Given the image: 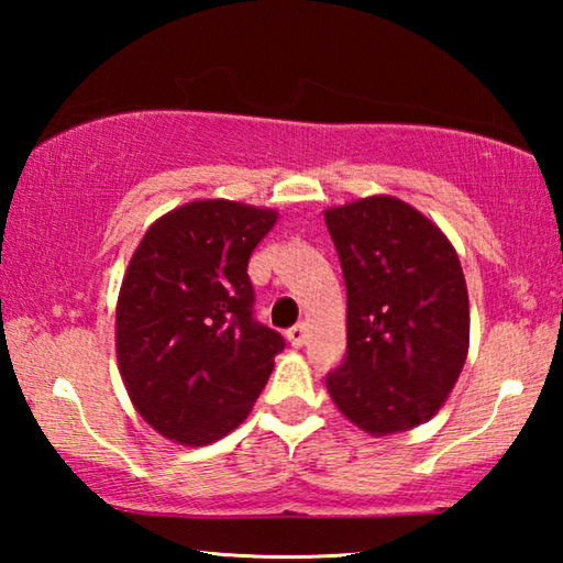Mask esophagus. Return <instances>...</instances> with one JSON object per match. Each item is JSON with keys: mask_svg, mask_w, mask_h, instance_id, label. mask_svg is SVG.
<instances>
[{"mask_svg": "<svg viewBox=\"0 0 563 563\" xmlns=\"http://www.w3.org/2000/svg\"><path fill=\"white\" fill-rule=\"evenodd\" d=\"M305 332H308V328H305L300 322V325H292L288 332H285V335H288V342L292 347H302L305 345Z\"/></svg>", "mask_w": 563, "mask_h": 563, "instance_id": "esophagus-1", "label": "esophagus"}]
</instances>
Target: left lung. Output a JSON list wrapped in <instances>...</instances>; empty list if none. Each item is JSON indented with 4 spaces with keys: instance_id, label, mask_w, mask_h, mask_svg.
I'll return each mask as SVG.
<instances>
[{
    "instance_id": "obj_1",
    "label": "left lung",
    "mask_w": 563,
    "mask_h": 563,
    "mask_svg": "<svg viewBox=\"0 0 563 563\" xmlns=\"http://www.w3.org/2000/svg\"><path fill=\"white\" fill-rule=\"evenodd\" d=\"M347 288V350L325 377L369 434L405 432L444 405L470 347V295L452 243L393 196L330 208Z\"/></svg>"
}]
</instances>
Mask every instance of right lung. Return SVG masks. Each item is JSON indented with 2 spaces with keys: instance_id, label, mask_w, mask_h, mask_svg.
Instances as JSON below:
<instances>
[{
  "instance_id": "right-lung-1",
  "label": "right lung",
  "mask_w": 563,
  "mask_h": 563,
  "mask_svg": "<svg viewBox=\"0 0 563 563\" xmlns=\"http://www.w3.org/2000/svg\"><path fill=\"white\" fill-rule=\"evenodd\" d=\"M275 211L196 201L148 228L123 275L117 355L141 417L168 440L203 446L251 412L285 347L255 320L247 261Z\"/></svg>"
}]
</instances>
